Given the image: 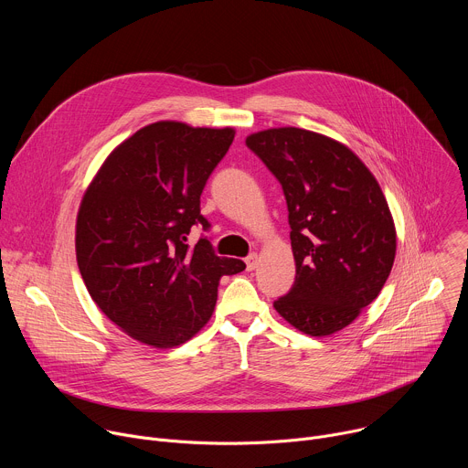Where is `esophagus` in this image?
I'll use <instances>...</instances> for the list:
<instances>
[{
    "mask_svg": "<svg viewBox=\"0 0 468 468\" xmlns=\"http://www.w3.org/2000/svg\"><path fill=\"white\" fill-rule=\"evenodd\" d=\"M257 264H259V255L257 253H250L246 257V269L251 272V271L257 269Z\"/></svg>",
    "mask_w": 468,
    "mask_h": 468,
    "instance_id": "34e87169",
    "label": "esophagus"
}]
</instances>
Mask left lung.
<instances>
[{
  "label": "left lung",
  "instance_id": "8db88e82",
  "mask_svg": "<svg viewBox=\"0 0 468 468\" xmlns=\"http://www.w3.org/2000/svg\"><path fill=\"white\" fill-rule=\"evenodd\" d=\"M283 186L296 262L276 311L311 337L352 324L381 292L396 255V228L379 183L343 143L300 127L246 137Z\"/></svg>",
  "mask_w": 468,
  "mask_h": 468
}]
</instances>
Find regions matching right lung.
<instances>
[{
	"label": "right lung",
	"instance_id": "add662e5",
	"mask_svg": "<svg viewBox=\"0 0 468 468\" xmlns=\"http://www.w3.org/2000/svg\"><path fill=\"white\" fill-rule=\"evenodd\" d=\"M235 139L233 127L161 120L118 144L87 186L76 222V257L90 298L123 333L174 348L202 329L222 276L240 259L218 257L207 239L186 244L199 196Z\"/></svg>",
	"mask_w": 468,
	"mask_h": 468
}]
</instances>
